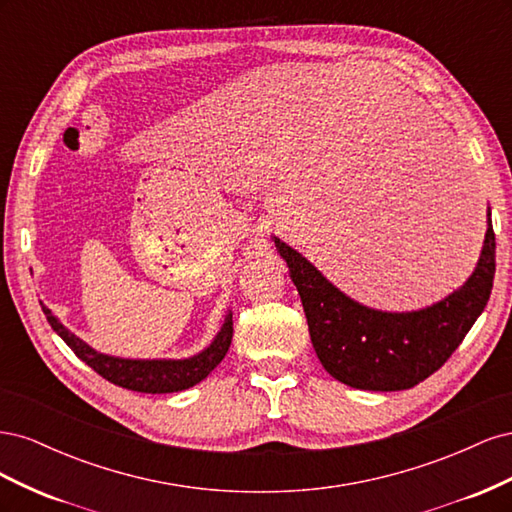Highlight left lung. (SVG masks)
I'll use <instances>...</instances> for the list:
<instances>
[{
    "label": "left lung",
    "mask_w": 512,
    "mask_h": 512,
    "mask_svg": "<svg viewBox=\"0 0 512 512\" xmlns=\"http://www.w3.org/2000/svg\"><path fill=\"white\" fill-rule=\"evenodd\" d=\"M40 305L51 329L64 339L81 361L98 371L108 382L138 393H177L190 389V386L205 380L222 363L232 339V312H228L213 342L198 354L188 356V359H121V356L94 350L68 327H64L49 307L44 303Z\"/></svg>",
    "instance_id": "1"
}]
</instances>
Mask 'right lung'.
Listing matches in <instances>:
<instances>
[{"label":"right lung","mask_w":512,"mask_h":512,"mask_svg":"<svg viewBox=\"0 0 512 512\" xmlns=\"http://www.w3.org/2000/svg\"><path fill=\"white\" fill-rule=\"evenodd\" d=\"M273 241L299 290L322 367L361 391H406L438 371L483 314L493 288L491 211L483 250L466 284L414 312H382L350 299L297 250L277 237Z\"/></svg>","instance_id":"add662e5"}]
</instances>
